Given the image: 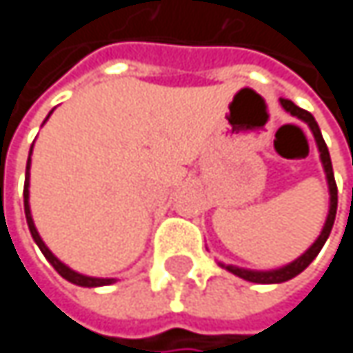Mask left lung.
I'll return each mask as SVG.
<instances>
[{
    "instance_id": "left-lung-1",
    "label": "left lung",
    "mask_w": 353,
    "mask_h": 353,
    "mask_svg": "<svg viewBox=\"0 0 353 353\" xmlns=\"http://www.w3.org/2000/svg\"><path fill=\"white\" fill-rule=\"evenodd\" d=\"M280 104L282 108L286 110V112H290L292 116H296V118H301L303 122H307L309 124V128H311V132H313V137H315V141H317V147H319V153H321V163H323V170H325V176H327V183H329V214H327V221H325V227H323V231H321V235L317 237V241L313 243V245L309 247L299 259H294L292 263H288V265H284V268H278V270H268V272H255V270H245V268H237V265H223L225 270H229L231 274H235V276H239V278H243L247 282H255V284H280V282H286V280H292L294 276H299L305 268H309V263L315 259L319 255V251H321V247L325 245V241H327V237H329V233H331V229H333V223H335V212H337V185H335V176H333V165H331V157H329V149H327V145H325V141H323V134H321V130H319V124L317 120L313 118V114L311 112H307V110H303V108H299L294 102H290V100H280Z\"/></svg>"
}]
</instances>
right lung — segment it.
<instances>
[{
	"instance_id": "right-lung-1",
	"label": "right lung",
	"mask_w": 353,
	"mask_h": 353,
	"mask_svg": "<svg viewBox=\"0 0 353 353\" xmlns=\"http://www.w3.org/2000/svg\"><path fill=\"white\" fill-rule=\"evenodd\" d=\"M52 114V112H50ZM48 114V116H50ZM48 116H46V120H48ZM30 155H32V149H30ZM30 155H28V163H26V181H24V212H26V223H28V229H30V235H32V239H34V243L40 247V251L44 253V257L50 261V265L65 278V280H69L71 284H77V286H85V288H96V286H108V284H114L116 282V278H92V276H83V274H79V272H75V270H71L69 265H65L59 257H54L52 255V251L48 249V247L44 245V241L40 239V235H38V231H36L34 227V221H32V214H30V202H28V198H30V192H28V185H30Z\"/></svg>"
}]
</instances>
